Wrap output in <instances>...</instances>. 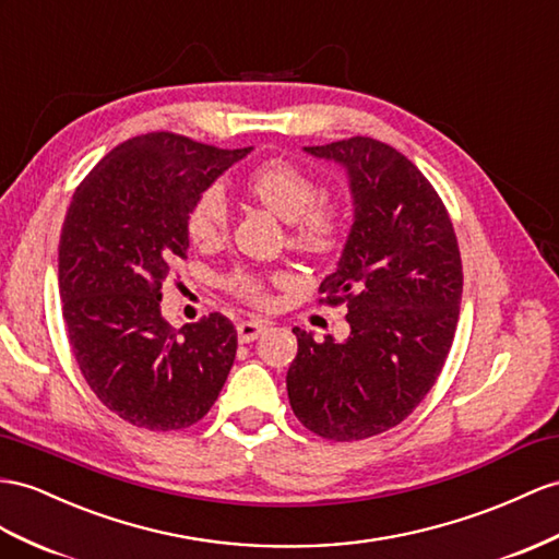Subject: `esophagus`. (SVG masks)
I'll return each mask as SVG.
<instances>
[{
	"label": "esophagus",
	"mask_w": 559,
	"mask_h": 559,
	"mask_svg": "<svg viewBox=\"0 0 559 559\" xmlns=\"http://www.w3.org/2000/svg\"><path fill=\"white\" fill-rule=\"evenodd\" d=\"M236 331H238L240 342H252L266 331V323L264 321H240L236 325Z\"/></svg>",
	"instance_id": "1"
}]
</instances>
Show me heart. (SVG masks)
<instances>
[{
  "instance_id": "b5f03b06",
  "label": "heart",
  "mask_w": 559,
  "mask_h": 559,
  "mask_svg": "<svg viewBox=\"0 0 559 559\" xmlns=\"http://www.w3.org/2000/svg\"><path fill=\"white\" fill-rule=\"evenodd\" d=\"M250 193L264 207L293 224V242L307 252H328L335 248L342 231V207L335 200L319 198V183L309 171L288 160H269L248 179ZM186 231L195 246H217L228 234V203L219 186H210L195 198ZM228 288L248 302L262 305L264 283L250 271H236Z\"/></svg>"
}]
</instances>
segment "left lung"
<instances>
[{"label": "left lung", "instance_id": "obj_1", "mask_svg": "<svg viewBox=\"0 0 559 559\" xmlns=\"http://www.w3.org/2000/svg\"><path fill=\"white\" fill-rule=\"evenodd\" d=\"M305 153L337 163L349 181L354 222L321 283L325 302H347L349 337L317 342L293 328L285 384L313 435L356 441L388 432L432 390L453 345L463 264L447 207L406 155L368 136Z\"/></svg>", "mask_w": 559, "mask_h": 559}]
</instances>
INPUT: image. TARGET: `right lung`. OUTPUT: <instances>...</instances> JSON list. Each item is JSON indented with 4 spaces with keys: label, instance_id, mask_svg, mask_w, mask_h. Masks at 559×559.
<instances>
[{
    "label": "right lung",
    "instance_id": "obj_1",
    "mask_svg": "<svg viewBox=\"0 0 559 559\" xmlns=\"http://www.w3.org/2000/svg\"><path fill=\"white\" fill-rule=\"evenodd\" d=\"M248 148H214L169 132L112 148L70 200L59 240V293L75 361L102 404L169 432L217 402L236 359L222 313L175 331L163 283L189 252V212Z\"/></svg>",
    "mask_w": 559,
    "mask_h": 559
}]
</instances>
